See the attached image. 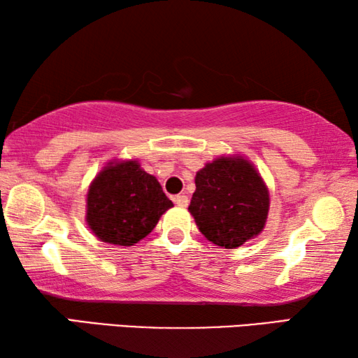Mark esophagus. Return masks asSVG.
I'll list each match as a JSON object with an SVG mask.
<instances>
[{"instance_id":"obj_1","label":"esophagus","mask_w":358,"mask_h":358,"mask_svg":"<svg viewBox=\"0 0 358 358\" xmlns=\"http://www.w3.org/2000/svg\"><path fill=\"white\" fill-rule=\"evenodd\" d=\"M173 201L178 204V206H180V208H185L187 204H189V196L187 195H176L174 198H173Z\"/></svg>"}]
</instances>
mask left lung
<instances>
[{"label":"left lung","instance_id":"obj_1","mask_svg":"<svg viewBox=\"0 0 358 358\" xmlns=\"http://www.w3.org/2000/svg\"><path fill=\"white\" fill-rule=\"evenodd\" d=\"M189 210L210 243L234 249L265 227L269 196L259 173L243 158H217L195 178Z\"/></svg>","mask_w":358,"mask_h":358}]
</instances>
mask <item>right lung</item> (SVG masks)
<instances>
[{"label": "right lung", "mask_w": 358, "mask_h": 358, "mask_svg": "<svg viewBox=\"0 0 358 358\" xmlns=\"http://www.w3.org/2000/svg\"><path fill=\"white\" fill-rule=\"evenodd\" d=\"M173 201L138 162L109 165L87 195V222L104 243L133 245L154 230Z\"/></svg>", "instance_id": "add662e5"}]
</instances>
